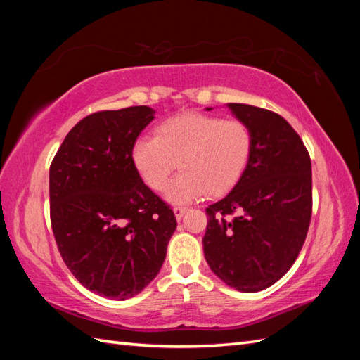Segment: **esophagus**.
Returning <instances> with one entry per match:
<instances>
[{"label": "esophagus", "mask_w": 360, "mask_h": 360, "mask_svg": "<svg viewBox=\"0 0 360 360\" xmlns=\"http://www.w3.org/2000/svg\"><path fill=\"white\" fill-rule=\"evenodd\" d=\"M187 210H188L187 207H179V205H178V207H174V209H173V212H174V217H176V219H181L182 217H184V213H186Z\"/></svg>", "instance_id": "34e87169"}]
</instances>
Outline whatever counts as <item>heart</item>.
Returning <instances> with one entry per match:
<instances>
[{"instance_id":"1","label":"heart","mask_w":360,"mask_h":360,"mask_svg":"<svg viewBox=\"0 0 360 360\" xmlns=\"http://www.w3.org/2000/svg\"><path fill=\"white\" fill-rule=\"evenodd\" d=\"M254 153V134L241 120L201 112H182L164 120L156 137H141L133 162L145 184L162 190L179 162L181 173L168 184V201L181 204L202 195L229 192L246 173Z\"/></svg>"}]
</instances>
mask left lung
Instances as JSON below:
<instances>
[{
	"mask_svg": "<svg viewBox=\"0 0 360 360\" xmlns=\"http://www.w3.org/2000/svg\"><path fill=\"white\" fill-rule=\"evenodd\" d=\"M227 106L250 127L254 153L231 193L205 209L204 257L227 286L257 292L290 269L307 238L311 159L300 136L280 114L244 103Z\"/></svg>",
	"mask_w": 360,
	"mask_h": 360,
	"instance_id": "obj_1",
	"label": "left lung"
}]
</instances>
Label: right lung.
<instances>
[{
	"label": "right lung",
	"mask_w": 360,
	"mask_h": 360,
	"mask_svg": "<svg viewBox=\"0 0 360 360\" xmlns=\"http://www.w3.org/2000/svg\"><path fill=\"white\" fill-rule=\"evenodd\" d=\"M150 106L89 114L49 168L51 224L68 269L86 289L127 300L148 286L176 231L174 213L143 184L133 147Z\"/></svg>",
	"instance_id": "obj_1"
}]
</instances>
